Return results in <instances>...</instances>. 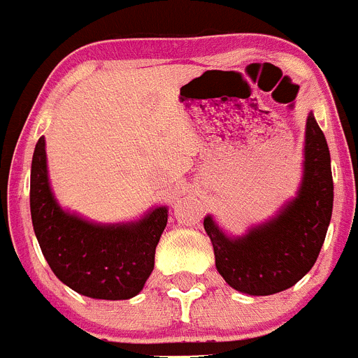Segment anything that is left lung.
<instances>
[{
  "instance_id": "obj_1",
  "label": "left lung",
  "mask_w": 358,
  "mask_h": 358,
  "mask_svg": "<svg viewBox=\"0 0 358 358\" xmlns=\"http://www.w3.org/2000/svg\"><path fill=\"white\" fill-rule=\"evenodd\" d=\"M303 157V177L296 195L265 222L231 236L211 215L204 218L217 271L238 292L271 296L290 289L317 260L330 226L334 179L327 138L314 113L306 118Z\"/></svg>"
}]
</instances>
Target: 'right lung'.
I'll return each instance as SVG.
<instances>
[{
    "label": "right lung",
    "mask_w": 358,
    "mask_h": 358,
    "mask_svg": "<svg viewBox=\"0 0 358 358\" xmlns=\"http://www.w3.org/2000/svg\"><path fill=\"white\" fill-rule=\"evenodd\" d=\"M30 213L53 274L75 292L107 301L131 299L143 290L169 222L166 206L118 224L93 222L64 210L50 185L44 138H39L31 157Z\"/></svg>",
    "instance_id": "obj_1"
}]
</instances>
